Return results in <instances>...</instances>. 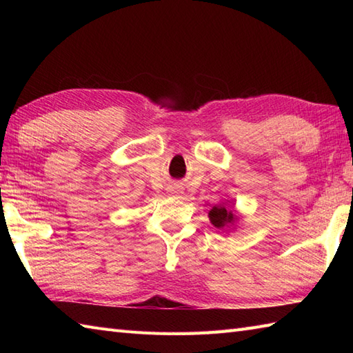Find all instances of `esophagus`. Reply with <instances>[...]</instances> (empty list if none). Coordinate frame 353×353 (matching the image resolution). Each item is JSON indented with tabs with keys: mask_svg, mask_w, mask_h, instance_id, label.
<instances>
[{
	"mask_svg": "<svg viewBox=\"0 0 353 353\" xmlns=\"http://www.w3.org/2000/svg\"><path fill=\"white\" fill-rule=\"evenodd\" d=\"M174 194H182V190H181V188H179V190L176 188V190H174Z\"/></svg>",
	"mask_w": 353,
	"mask_h": 353,
	"instance_id": "34e87169",
	"label": "esophagus"
}]
</instances>
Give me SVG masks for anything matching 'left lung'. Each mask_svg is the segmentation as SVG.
I'll return each instance as SVG.
<instances>
[{"instance_id":"8db88e82","label":"left lung","mask_w":353,"mask_h":353,"mask_svg":"<svg viewBox=\"0 0 353 353\" xmlns=\"http://www.w3.org/2000/svg\"><path fill=\"white\" fill-rule=\"evenodd\" d=\"M209 221H211L216 229H235V224L238 221V215L234 211V206H214L208 214Z\"/></svg>"}]
</instances>
